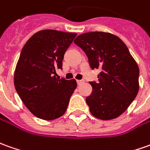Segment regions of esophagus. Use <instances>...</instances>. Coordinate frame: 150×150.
Instances as JSON below:
<instances>
[{
  "label": "esophagus",
  "instance_id": "obj_1",
  "mask_svg": "<svg viewBox=\"0 0 150 150\" xmlns=\"http://www.w3.org/2000/svg\"><path fill=\"white\" fill-rule=\"evenodd\" d=\"M82 83H83V80H82V79H80V80H77V84H78V85L81 84Z\"/></svg>",
  "mask_w": 150,
  "mask_h": 150
}]
</instances>
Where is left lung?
<instances>
[{
    "label": "left lung",
    "instance_id": "1",
    "mask_svg": "<svg viewBox=\"0 0 150 150\" xmlns=\"http://www.w3.org/2000/svg\"><path fill=\"white\" fill-rule=\"evenodd\" d=\"M74 42L85 52L92 70H101L98 81L89 82L93 91L86 103L90 112L105 121L118 117L139 91L137 63L126 44L109 33H82Z\"/></svg>",
    "mask_w": 150,
    "mask_h": 150
}]
</instances>
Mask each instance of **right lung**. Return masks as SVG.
I'll return each instance as SVG.
<instances>
[{"label":"right lung","mask_w":150,"mask_h":150,"mask_svg":"<svg viewBox=\"0 0 150 150\" xmlns=\"http://www.w3.org/2000/svg\"><path fill=\"white\" fill-rule=\"evenodd\" d=\"M77 34L45 29L25 43L15 71L14 83L22 102L35 117L54 120L66 112L77 86L75 79L57 77L65 52Z\"/></svg>","instance_id":"add662e5"}]
</instances>
